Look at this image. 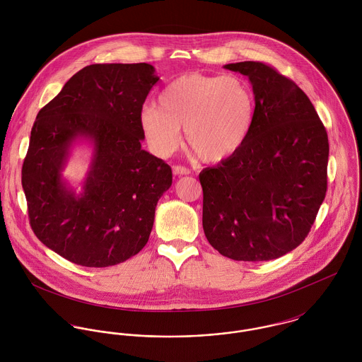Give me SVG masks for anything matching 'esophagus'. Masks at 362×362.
I'll return each mask as SVG.
<instances>
[{"label":"esophagus","mask_w":362,"mask_h":362,"mask_svg":"<svg viewBox=\"0 0 362 362\" xmlns=\"http://www.w3.org/2000/svg\"><path fill=\"white\" fill-rule=\"evenodd\" d=\"M191 171L187 168V167H184V165H174L173 167V174L174 175H188Z\"/></svg>","instance_id":"1"}]
</instances>
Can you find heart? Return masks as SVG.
<instances>
[{
	"label": "heart",
	"mask_w": 362,
	"mask_h": 362,
	"mask_svg": "<svg viewBox=\"0 0 362 362\" xmlns=\"http://www.w3.org/2000/svg\"><path fill=\"white\" fill-rule=\"evenodd\" d=\"M254 118V92L243 76L187 74L163 89L157 107L142 111L141 128L156 155H171L184 129L185 145L194 155L218 163L244 146Z\"/></svg>",
	"instance_id": "b5f03b06"
}]
</instances>
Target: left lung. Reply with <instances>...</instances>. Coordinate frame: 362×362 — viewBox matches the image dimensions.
Returning a JSON list of instances; mask_svg holds the SVG:
<instances>
[{
	"mask_svg": "<svg viewBox=\"0 0 362 362\" xmlns=\"http://www.w3.org/2000/svg\"><path fill=\"white\" fill-rule=\"evenodd\" d=\"M248 76L255 118L244 146L199 174L202 224L223 257L280 258L308 235L327 189L329 141L308 96L274 68L224 65Z\"/></svg>",
	"mask_w": 362,
	"mask_h": 362,
	"instance_id": "obj_1",
	"label": "left lung"
}]
</instances>
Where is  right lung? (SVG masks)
Here are the masks:
<instances>
[{"mask_svg":"<svg viewBox=\"0 0 362 362\" xmlns=\"http://www.w3.org/2000/svg\"><path fill=\"white\" fill-rule=\"evenodd\" d=\"M158 81L151 64H93L76 72L37 114L22 167V187L36 237L59 257L107 267L148 243L156 205L173 173L142 149V105ZM78 140L93 160L76 192L62 171Z\"/></svg>","mask_w":362,"mask_h":362,"instance_id":"add662e5","label":"right lung"}]
</instances>
